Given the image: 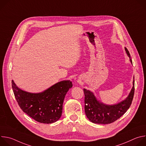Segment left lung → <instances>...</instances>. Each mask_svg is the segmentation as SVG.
Segmentation results:
<instances>
[{"label":"left lung","mask_w":146,"mask_h":146,"mask_svg":"<svg viewBox=\"0 0 146 146\" xmlns=\"http://www.w3.org/2000/svg\"><path fill=\"white\" fill-rule=\"evenodd\" d=\"M125 50L132 64L128 50L125 47ZM134 78L133 77V87L128 96L121 102L112 105L100 102L92 92L83 89L85 95V112L88 119L95 123L108 124L114 122L124 114L131 106L133 100L135 92Z\"/></svg>","instance_id":"left-lung-1"}]
</instances>
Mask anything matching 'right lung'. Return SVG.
Returning a JSON list of instances; mask_svg holds the SVG:
<instances>
[{
  "label": "right lung",
  "mask_w": 146,
  "mask_h": 146,
  "mask_svg": "<svg viewBox=\"0 0 146 146\" xmlns=\"http://www.w3.org/2000/svg\"><path fill=\"white\" fill-rule=\"evenodd\" d=\"M12 88L20 108L35 121L44 123L57 121L62 115L65 95L73 86L70 80L59 81L40 93L19 88L12 80Z\"/></svg>",
  "instance_id": "obj_1"
}]
</instances>
